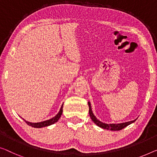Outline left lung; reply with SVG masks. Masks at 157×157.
Returning <instances> with one entry per match:
<instances>
[{"label": "left lung", "mask_w": 157, "mask_h": 157, "mask_svg": "<svg viewBox=\"0 0 157 157\" xmlns=\"http://www.w3.org/2000/svg\"><path fill=\"white\" fill-rule=\"evenodd\" d=\"M88 105H89V113H90V118L92 119V121L97 126H99L100 128H104V129H106V130H114V131H117V130H121L123 129L124 128L127 127L128 125H130L132 123H134L135 121L137 120L135 119V120L131 121H128V122H125V123H103L101 121H100L99 120H98L94 115L93 112H92V106H91V103L90 101H88Z\"/></svg>", "instance_id": "obj_1"}]
</instances>
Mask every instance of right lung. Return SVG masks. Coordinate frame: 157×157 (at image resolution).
Listing matches in <instances>:
<instances>
[{"label": "right lung", "instance_id": "1", "mask_svg": "<svg viewBox=\"0 0 157 157\" xmlns=\"http://www.w3.org/2000/svg\"><path fill=\"white\" fill-rule=\"evenodd\" d=\"M63 104H62L61 107H60L59 112H58V113L56 114L54 117H53L52 118L49 119V120L41 121V122H39V123H31V122H29V121H25V119H23V120L26 122L27 125L32 126V127H33V128H41L46 127V126L53 125V124H54L55 123L57 122V121L59 120L60 116H61L62 113H63Z\"/></svg>", "mask_w": 157, "mask_h": 157}]
</instances>
